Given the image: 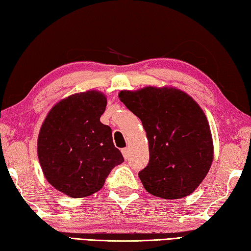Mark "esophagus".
Wrapping results in <instances>:
<instances>
[{
    "mask_svg": "<svg viewBox=\"0 0 251 251\" xmlns=\"http://www.w3.org/2000/svg\"><path fill=\"white\" fill-rule=\"evenodd\" d=\"M121 152L123 154V157H125V160H129V157H130V150H129V149L128 148L122 149Z\"/></svg>",
    "mask_w": 251,
    "mask_h": 251,
    "instance_id": "esophagus-1",
    "label": "esophagus"
}]
</instances>
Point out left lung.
<instances>
[{
  "mask_svg": "<svg viewBox=\"0 0 251 251\" xmlns=\"http://www.w3.org/2000/svg\"><path fill=\"white\" fill-rule=\"evenodd\" d=\"M119 98L142 121L150 160L139 172L150 194L177 200L203 182L214 156L212 133L199 103L171 87L122 90Z\"/></svg>",
  "mask_w": 251,
  "mask_h": 251,
  "instance_id": "1",
  "label": "left lung"
}]
</instances>
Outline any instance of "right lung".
Listing matches in <instances>:
<instances>
[{
  "label": "right lung",
  "mask_w": 251,
  "mask_h": 251,
  "mask_svg": "<svg viewBox=\"0 0 251 251\" xmlns=\"http://www.w3.org/2000/svg\"><path fill=\"white\" fill-rule=\"evenodd\" d=\"M107 98L88 90L57 102L39 130L37 154L44 176L57 191L74 199L98 192L123 156L114 147L109 126L100 122Z\"/></svg>",
  "instance_id": "obj_1"
}]
</instances>
